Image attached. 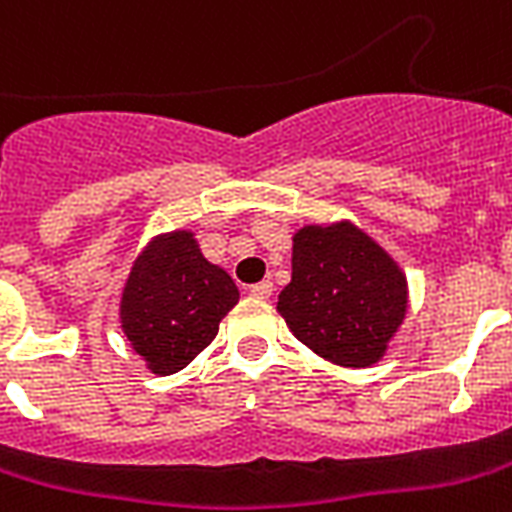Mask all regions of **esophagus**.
I'll list each match as a JSON object with an SVG mask.
<instances>
[{"label": "esophagus", "instance_id": "1", "mask_svg": "<svg viewBox=\"0 0 512 512\" xmlns=\"http://www.w3.org/2000/svg\"><path fill=\"white\" fill-rule=\"evenodd\" d=\"M249 295L257 300H268L273 295V284L271 282H260V284H252L249 287Z\"/></svg>", "mask_w": 512, "mask_h": 512}]
</instances>
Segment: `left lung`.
Here are the masks:
<instances>
[{
    "instance_id": "obj_1",
    "label": "left lung",
    "mask_w": 512,
    "mask_h": 512,
    "mask_svg": "<svg viewBox=\"0 0 512 512\" xmlns=\"http://www.w3.org/2000/svg\"><path fill=\"white\" fill-rule=\"evenodd\" d=\"M276 311L327 362L370 368L384 360L408 314V279L354 222L303 225L292 236V279Z\"/></svg>"
}]
</instances>
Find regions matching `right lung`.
<instances>
[{
    "instance_id": "obj_1",
    "label": "right lung",
    "mask_w": 512,
    "mask_h": 512,
    "mask_svg": "<svg viewBox=\"0 0 512 512\" xmlns=\"http://www.w3.org/2000/svg\"><path fill=\"white\" fill-rule=\"evenodd\" d=\"M239 303V287L209 263L193 230L158 233L136 255L120 292V330L155 376L187 368Z\"/></svg>"
}]
</instances>
